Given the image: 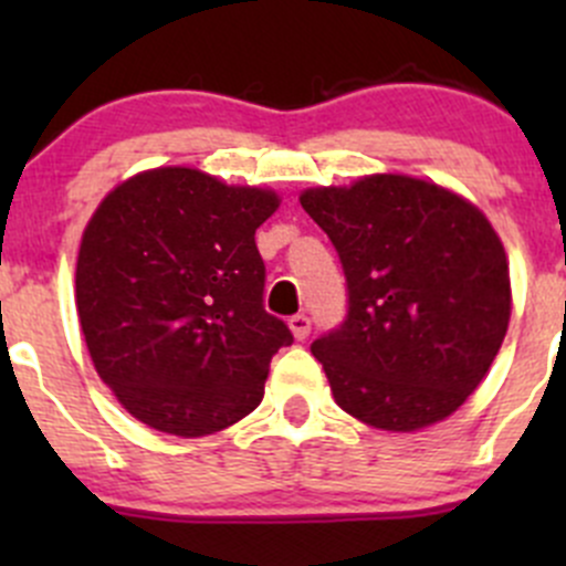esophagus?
I'll return each mask as SVG.
<instances>
[{
    "label": "esophagus",
    "mask_w": 566,
    "mask_h": 566,
    "mask_svg": "<svg viewBox=\"0 0 566 566\" xmlns=\"http://www.w3.org/2000/svg\"><path fill=\"white\" fill-rule=\"evenodd\" d=\"M287 325H290V331H293V336L298 342H304L306 336H310V331H312V323H310V317H306V315H293L287 319Z\"/></svg>",
    "instance_id": "34e87169"
}]
</instances>
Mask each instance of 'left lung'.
<instances>
[{
  "label": "left lung",
  "mask_w": 566,
  "mask_h": 566,
  "mask_svg": "<svg viewBox=\"0 0 566 566\" xmlns=\"http://www.w3.org/2000/svg\"><path fill=\"white\" fill-rule=\"evenodd\" d=\"M298 199L347 276V319L312 345L336 405L389 432L449 419L510 328V260L488 216L452 188L397 172Z\"/></svg>",
  "instance_id": "8db88e82"
}]
</instances>
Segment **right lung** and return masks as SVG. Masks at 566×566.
Returning a JSON list of instances; mask_svg holds the SVG:
<instances>
[{"label": "right lung", "mask_w": 566, "mask_h": 566, "mask_svg": "<svg viewBox=\"0 0 566 566\" xmlns=\"http://www.w3.org/2000/svg\"><path fill=\"white\" fill-rule=\"evenodd\" d=\"M273 188L193 167L117 182L84 227L76 312L95 373L142 424L202 438L249 416L293 334L262 310Z\"/></svg>", "instance_id": "right-lung-1"}]
</instances>
